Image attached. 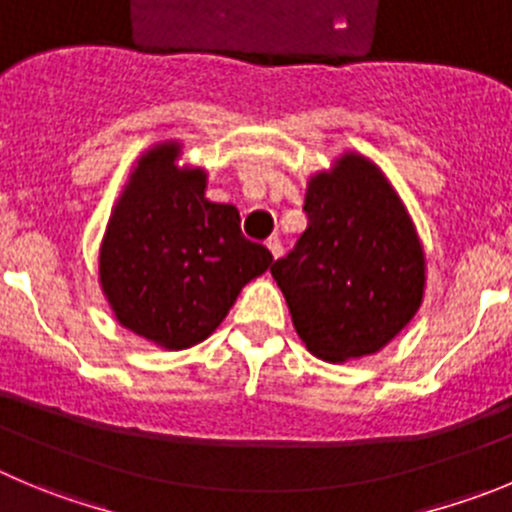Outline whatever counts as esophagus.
Instances as JSON below:
<instances>
[{
  "label": "esophagus",
  "instance_id": "34e87169",
  "mask_svg": "<svg viewBox=\"0 0 512 512\" xmlns=\"http://www.w3.org/2000/svg\"><path fill=\"white\" fill-rule=\"evenodd\" d=\"M265 245H267V250H270V255L275 257V260H278V257H283V242H280L278 234H272V237L265 242Z\"/></svg>",
  "mask_w": 512,
  "mask_h": 512
}]
</instances>
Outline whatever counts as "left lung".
<instances>
[{
    "mask_svg": "<svg viewBox=\"0 0 512 512\" xmlns=\"http://www.w3.org/2000/svg\"><path fill=\"white\" fill-rule=\"evenodd\" d=\"M308 229L270 267L295 333L313 356H371L412 323L427 260L417 227L384 171L346 151L305 189Z\"/></svg>",
    "mask_w": 512,
    "mask_h": 512,
    "instance_id": "8db88e82",
    "label": "left lung"
}]
</instances>
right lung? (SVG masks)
Returning a JSON list of instances; mask_svg holds the SVG:
<instances>
[{
  "mask_svg": "<svg viewBox=\"0 0 512 512\" xmlns=\"http://www.w3.org/2000/svg\"><path fill=\"white\" fill-rule=\"evenodd\" d=\"M179 156V141L138 156L98 255L116 321L166 351L212 336L240 290L272 267L267 247L242 237L237 207L204 197L207 171Z\"/></svg>",
  "mask_w": 512,
  "mask_h": 512,
  "instance_id": "obj_1",
  "label": "right lung"
}]
</instances>
